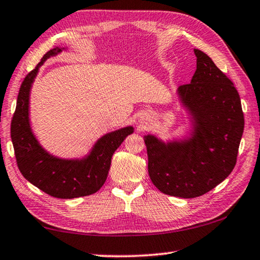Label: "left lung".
I'll use <instances>...</instances> for the list:
<instances>
[{
	"instance_id": "1",
	"label": "left lung",
	"mask_w": 260,
	"mask_h": 260,
	"mask_svg": "<svg viewBox=\"0 0 260 260\" xmlns=\"http://www.w3.org/2000/svg\"><path fill=\"white\" fill-rule=\"evenodd\" d=\"M196 71L178 95L191 117V136L162 142L144 136L148 172L166 195L193 199L217 187L232 173L244 129L241 99L230 79L199 49Z\"/></svg>"
}]
</instances>
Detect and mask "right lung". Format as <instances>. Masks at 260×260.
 <instances>
[{"label": "right lung", "instance_id": "right-lung-1", "mask_svg": "<svg viewBox=\"0 0 260 260\" xmlns=\"http://www.w3.org/2000/svg\"><path fill=\"white\" fill-rule=\"evenodd\" d=\"M61 50L56 47L48 51L25 77L11 120V140L17 165L27 181L52 197L76 199L100 190L108 178L112 155L134 128L128 126L105 134L95 143L89 155L82 159H61L50 155L40 146L29 125L30 87L46 59Z\"/></svg>", "mask_w": 260, "mask_h": 260}]
</instances>
